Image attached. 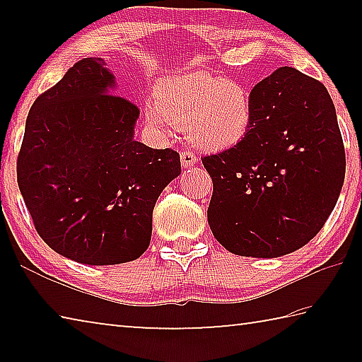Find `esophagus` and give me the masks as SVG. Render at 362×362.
Returning a JSON list of instances; mask_svg holds the SVG:
<instances>
[{
  "label": "esophagus",
  "mask_w": 362,
  "mask_h": 362,
  "mask_svg": "<svg viewBox=\"0 0 362 362\" xmlns=\"http://www.w3.org/2000/svg\"><path fill=\"white\" fill-rule=\"evenodd\" d=\"M180 161H182L183 169H189L198 163V156H196L192 150H183L180 153Z\"/></svg>",
  "instance_id": "esophagus-1"
}]
</instances>
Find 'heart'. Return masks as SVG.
I'll return each instance as SVG.
<instances>
[{"instance_id":"heart-1","label":"heart","mask_w":362,"mask_h":362,"mask_svg":"<svg viewBox=\"0 0 362 362\" xmlns=\"http://www.w3.org/2000/svg\"><path fill=\"white\" fill-rule=\"evenodd\" d=\"M155 103L148 107L153 122L187 127L189 139L211 151L240 144L254 119L249 90L240 81L207 71L163 79L155 89Z\"/></svg>"}]
</instances>
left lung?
Instances as JSON below:
<instances>
[{"instance_id":"1","label":"left lung","mask_w":362,"mask_h":362,"mask_svg":"<svg viewBox=\"0 0 362 362\" xmlns=\"http://www.w3.org/2000/svg\"><path fill=\"white\" fill-rule=\"evenodd\" d=\"M250 100L247 136L203 158L214 183L207 222L230 252L273 259L326 223L345 179V146L327 89L302 71L281 66Z\"/></svg>"}]
</instances>
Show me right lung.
Masks as SVG:
<instances>
[{
    "label": "right lung",
    "mask_w": 362,
    "mask_h": 362,
    "mask_svg": "<svg viewBox=\"0 0 362 362\" xmlns=\"http://www.w3.org/2000/svg\"><path fill=\"white\" fill-rule=\"evenodd\" d=\"M113 86L103 59L78 60L30 108L17 156V183L41 240L88 265L139 259L158 196L180 174L179 153L134 140L140 110Z\"/></svg>",
    "instance_id": "right-lung-1"
}]
</instances>
